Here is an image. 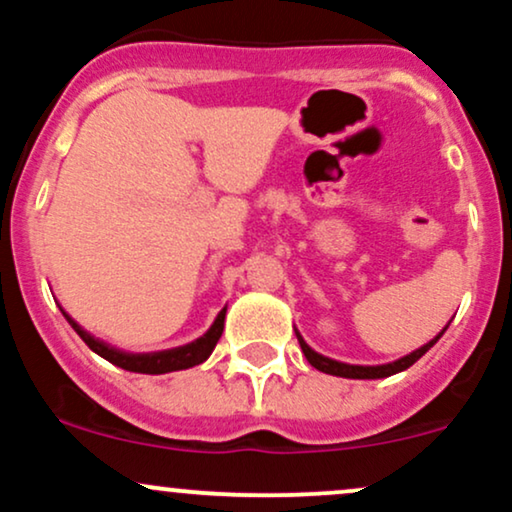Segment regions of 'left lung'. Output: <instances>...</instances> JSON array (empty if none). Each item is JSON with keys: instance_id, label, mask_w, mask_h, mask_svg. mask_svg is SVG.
Instances as JSON below:
<instances>
[{"instance_id": "1", "label": "left lung", "mask_w": 512, "mask_h": 512, "mask_svg": "<svg viewBox=\"0 0 512 512\" xmlns=\"http://www.w3.org/2000/svg\"><path fill=\"white\" fill-rule=\"evenodd\" d=\"M448 325H450V322H448ZM448 325H445L443 330H440V332L436 334V337H433L428 344L419 346V349L411 351V354H407V356L397 358V361L383 363V366H354V363L334 361V358H327V356L317 354L315 349H310V346L305 344V339H303L298 332H296V337H298V344H301L303 354H305V358H308L310 366L317 368V370H322V373H327V375H339V378H354V380H378V378H387V375L402 373V370H407L409 366H414V363L419 361V358L424 356L426 351L431 349V346L436 344L440 337H443V332L448 330Z\"/></svg>"}]
</instances>
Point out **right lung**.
<instances>
[{
	"mask_svg": "<svg viewBox=\"0 0 512 512\" xmlns=\"http://www.w3.org/2000/svg\"><path fill=\"white\" fill-rule=\"evenodd\" d=\"M62 315L67 317L69 325L74 327V332L84 339L86 346L91 351H96L98 356H103L105 361H110L117 368H125L129 373H146V375H161V373H173V370H185L192 366H199L211 356L216 342L221 339L223 332V320H226V308L216 315L214 325L209 327L207 334L195 339V342L185 344V346H175V349H166V351H151V354H129V351L117 349V346H110L103 339L93 337L91 332H86L79 322L74 320L72 315H67L62 310Z\"/></svg>",
	"mask_w": 512,
	"mask_h": 512,
	"instance_id": "add662e5",
	"label": "right lung"
}]
</instances>
